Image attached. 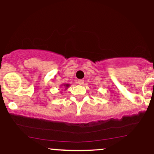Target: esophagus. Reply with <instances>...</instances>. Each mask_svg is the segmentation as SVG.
<instances>
[{
	"instance_id": "obj_1",
	"label": "esophagus",
	"mask_w": 154,
	"mask_h": 154,
	"mask_svg": "<svg viewBox=\"0 0 154 154\" xmlns=\"http://www.w3.org/2000/svg\"><path fill=\"white\" fill-rule=\"evenodd\" d=\"M77 82H78V84L79 85H83L84 84V80H83V79H78Z\"/></svg>"
}]
</instances>
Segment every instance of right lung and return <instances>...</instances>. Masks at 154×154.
I'll return each instance as SVG.
<instances>
[{
    "mask_svg": "<svg viewBox=\"0 0 154 154\" xmlns=\"http://www.w3.org/2000/svg\"><path fill=\"white\" fill-rule=\"evenodd\" d=\"M63 86H65V87H66V88H68L69 87V84H65Z\"/></svg>",
    "mask_w": 154,
    "mask_h": 154,
    "instance_id": "1",
    "label": "right lung"
}]
</instances>
